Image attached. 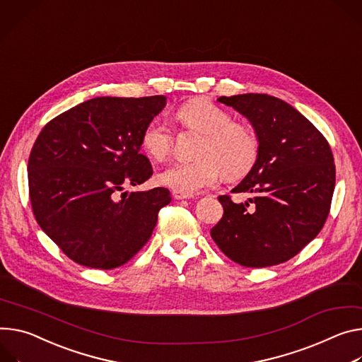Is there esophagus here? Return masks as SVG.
Returning a JSON list of instances; mask_svg holds the SVG:
<instances>
[{"label": "esophagus", "instance_id": "obj_1", "mask_svg": "<svg viewBox=\"0 0 362 362\" xmlns=\"http://www.w3.org/2000/svg\"><path fill=\"white\" fill-rule=\"evenodd\" d=\"M172 194H173V198H175V199H177V201H182V199H190V198H193V194H192V193H186V192H182V190H173V192H172Z\"/></svg>", "mask_w": 362, "mask_h": 362}]
</instances>
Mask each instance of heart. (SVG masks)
<instances>
[{"label":"heart","mask_w":362,"mask_h":362,"mask_svg":"<svg viewBox=\"0 0 362 362\" xmlns=\"http://www.w3.org/2000/svg\"><path fill=\"white\" fill-rule=\"evenodd\" d=\"M187 129L204 136L196 161H177L158 175L161 185L186 193L214 186L219 177L237 179L255 161L258 141L252 131L233 122L231 115L206 100H193L176 112ZM141 148L154 160L166 158L173 147V134L161 119H151L143 129Z\"/></svg>","instance_id":"b5f03b06"}]
</instances>
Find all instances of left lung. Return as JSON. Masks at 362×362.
<instances>
[{
    "label": "left lung",
    "mask_w": 362,
    "mask_h": 362,
    "mask_svg": "<svg viewBox=\"0 0 362 362\" xmlns=\"http://www.w3.org/2000/svg\"><path fill=\"white\" fill-rule=\"evenodd\" d=\"M254 128L257 158L233 189L244 204L219 196L222 219L211 229L219 250L245 267H270L298 254L319 233L335 189L332 150L290 104L267 93L221 96Z\"/></svg>",
    "instance_id": "1"
}]
</instances>
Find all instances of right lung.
<instances>
[{"mask_svg": "<svg viewBox=\"0 0 362 362\" xmlns=\"http://www.w3.org/2000/svg\"><path fill=\"white\" fill-rule=\"evenodd\" d=\"M166 96L92 98L45 125L28 158V190L36 221L71 259L111 270L150 240L166 187L118 192L153 175L140 153L144 127Z\"/></svg>", "mask_w": 362, "mask_h": 362, "instance_id": "add662e5", "label": "right lung"}]
</instances>
